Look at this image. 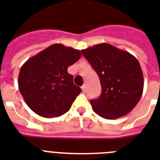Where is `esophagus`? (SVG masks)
Here are the masks:
<instances>
[{"label":"esophagus","instance_id":"esophagus-1","mask_svg":"<svg viewBox=\"0 0 160 160\" xmlns=\"http://www.w3.org/2000/svg\"><path fill=\"white\" fill-rule=\"evenodd\" d=\"M81 89H82V91L85 92V91H86V85H83L82 86H81Z\"/></svg>","mask_w":160,"mask_h":160}]
</instances>
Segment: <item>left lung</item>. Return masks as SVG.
<instances>
[{
    "mask_svg": "<svg viewBox=\"0 0 160 160\" xmlns=\"http://www.w3.org/2000/svg\"><path fill=\"white\" fill-rule=\"evenodd\" d=\"M81 53L99 76L102 94L91 100L94 112L106 119L127 115L138 103L143 91V75L131 53L106 42Z\"/></svg>",
    "mask_w": 160,
    "mask_h": 160,
    "instance_id": "left-lung-1",
    "label": "left lung"
}]
</instances>
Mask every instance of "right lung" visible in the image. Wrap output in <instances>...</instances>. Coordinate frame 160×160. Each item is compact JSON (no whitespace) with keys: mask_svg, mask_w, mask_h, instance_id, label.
Listing matches in <instances>:
<instances>
[{"mask_svg":"<svg viewBox=\"0 0 160 160\" xmlns=\"http://www.w3.org/2000/svg\"><path fill=\"white\" fill-rule=\"evenodd\" d=\"M80 57V50L55 43L23 64L18 87L32 111L47 118L60 117L69 111L81 89L74 84L67 69Z\"/></svg>","mask_w":160,"mask_h":160,"instance_id":"right-lung-1","label":"right lung"}]
</instances>
